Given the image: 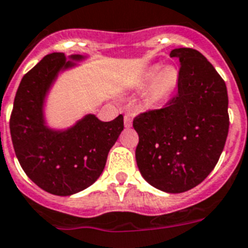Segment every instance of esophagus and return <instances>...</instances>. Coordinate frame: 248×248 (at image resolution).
Instances as JSON below:
<instances>
[{
	"label": "esophagus",
	"mask_w": 248,
	"mask_h": 248,
	"mask_svg": "<svg viewBox=\"0 0 248 248\" xmlns=\"http://www.w3.org/2000/svg\"><path fill=\"white\" fill-rule=\"evenodd\" d=\"M124 126H126V127H131V126H132V116H131V114H124Z\"/></svg>",
	"instance_id": "esophagus-1"
}]
</instances>
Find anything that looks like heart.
<instances>
[{"instance_id":"heart-1","label":"heart","mask_w":248,"mask_h":248,"mask_svg":"<svg viewBox=\"0 0 248 248\" xmlns=\"http://www.w3.org/2000/svg\"><path fill=\"white\" fill-rule=\"evenodd\" d=\"M150 81L153 82L148 90L146 100L149 104H158L174 92L178 81V72L172 66H167L162 70L160 66H153L145 74L141 84L146 85Z\"/></svg>"}]
</instances>
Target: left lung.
I'll return each mask as SVG.
<instances>
[{
  "mask_svg": "<svg viewBox=\"0 0 248 248\" xmlns=\"http://www.w3.org/2000/svg\"><path fill=\"white\" fill-rule=\"evenodd\" d=\"M178 93L160 109L134 118L139 134L136 162L146 182L180 194L194 188L217 166L229 130L225 82L192 48H176Z\"/></svg>",
  "mask_w": 248,
  "mask_h": 248,
  "instance_id": "obj_1",
  "label": "left lung"
}]
</instances>
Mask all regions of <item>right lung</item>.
I'll return each instance as SVG.
<instances>
[{
  "mask_svg": "<svg viewBox=\"0 0 248 248\" xmlns=\"http://www.w3.org/2000/svg\"><path fill=\"white\" fill-rule=\"evenodd\" d=\"M71 58L78 61L82 56ZM74 65L66 61L65 53L47 54L21 78L10 117V132L21 168L42 190L58 196L80 192L98 180L110 148L124 130L122 114L110 122L88 114L65 131L46 126V94L58 72Z\"/></svg>",
  "mask_w": 248,
  "mask_h": 248,
  "instance_id": "add662e5",
  "label": "right lung"
}]
</instances>
